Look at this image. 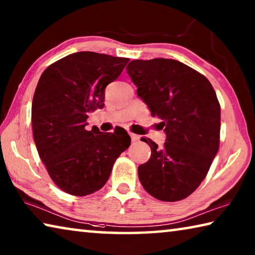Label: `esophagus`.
Here are the masks:
<instances>
[{
	"mask_svg": "<svg viewBox=\"0 0 255 255\" xmlns=\"http://www.w3.org/2000/svg\"><path fill=\"white\" fill-rule=\"evenodd\" d=\"M129 135H130V138H131V140L133 141V143H135V141H138L140 139V136L139 135H136V133H132V132H130L129 133Z\"/></svg>",
	"mask_w": 255,
	"mask_h": 255,
	"instance_id": "34e87169",
	"label": "esophagus"
}]
</instances>
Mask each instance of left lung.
I'll return each instance as SVG.
<instances>
[{"label": "left lung", "instance_id": "1", "mask_svg": "<svg viewBox=\"0 0 255 255\" xmlns=\"http://www.w3.org/2000/svg\"><path fill=\"white\" fill-rule=\"evenodd\" d=\"M126 70L166 135L163 147L141 138L152 154L138 166V178L158 200L184 199L206 178L218 152L221 106L215 90L204 75L174 59H135Z\"/></svg>", "mask_w": 255, "mask_h": 255}]
</instances>
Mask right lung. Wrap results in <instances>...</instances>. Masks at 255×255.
<instances>
[{
	"instance_id": "obj_1",
	"label": "right lung",
	"mask_w": 255,
	"mask_h": 255,
	"mask_svg": "<svg viewBox=\"0 0 255 255\" xmlns=\"http://www.w3.org/2000/svg\"><path fill=\"white\" fill-rule=\"evenodd\" d=\"M129 58L79 51L51 64L34 91L31 122L34 144L51 180L73 196L98 191L116 159L130 146L125 129L86 130L89 114L105 106V90Z\"/></svg>"
}]
</instances>
